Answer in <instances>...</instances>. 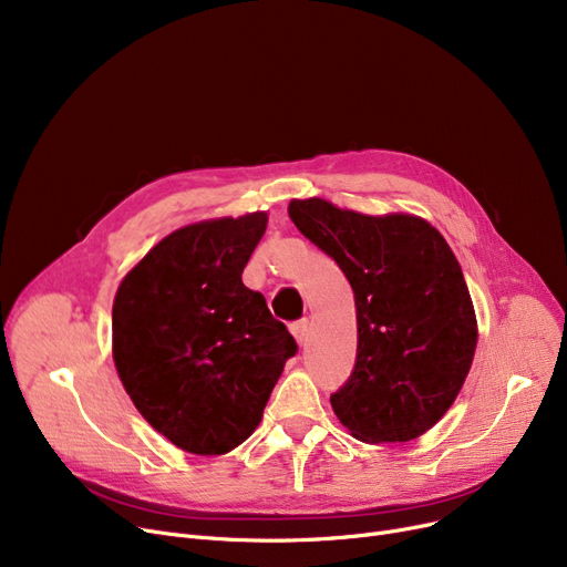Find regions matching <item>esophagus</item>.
<instances>
[{"label":"esophagus","mask_w":567,"mask_h":567,"mask_svg":"<svg viewBox=\"0 0 567 567\" xmlns=\"http://www.w3.org/2000/svg\"><path fill=\"white\" fill-rule=\"evenodd\" d=\"M308 331H310V323L303 319V321H296L291 326V336L296 340V344L299 347H306L308 344Z\"/></svg>","instance_id":"1"}]
</instances>
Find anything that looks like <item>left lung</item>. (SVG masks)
I'll return each mask as SVG.
<instances>
[{
  "label": "left lung",
  "instance_id": "obj_1",
  "mask_svg": "<svg viewBox=\"0 0 567 567\" xmlns=\"http://www.w3.org/2000/svg\"><path fill=\"white\" fill-rule=\"evenodd\" d=\"M289 218L347 276L359 355L331 395L359 441H411L432 430L471 370L478 321L445 238L411 214L368 216L321 197L291 199Z\"/></svg>",
  "mask_w": 567,
  "mask_h": 567
}]
</instances>
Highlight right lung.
I'll return each instance as SVG.
<instances>
[{
	"instance_id": "right-lung-1",
	"label": "right lung",
	"mask_w": 567,
	"mask_h": 567,
	"mask_svg": "<svg viewBox=\"0 0 567 567\" xmlns=\"http://www.w3.org/2000/svg\"><path fill=\"white\" fill-rule=\"evenodd\" d=\"M266 212L178 227L118 282L112 359L144 421L176 449L225 455L261 423L296 342L241 274Z\"/></svg>"
}]
</instances>
